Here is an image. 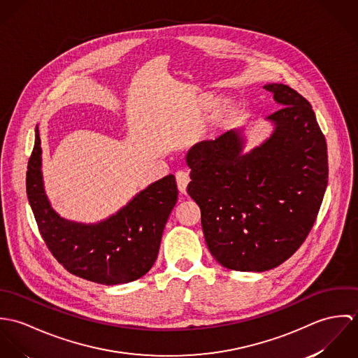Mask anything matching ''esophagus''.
<instances>
[{"label":"esophagus","mask_w":358,"mask_h":358,"mask_svg":"<svg viewBox=\"0 0 358 358\" xmlns=\"http://www.w3.org/2000/svg\"><path fill=\"white\" fill-rule=\"evenodd\" d=\"M175 178H176V183H178V189H179V192H180L182 194H186L187 185H189V182H190V176H189V173H187V172H185V171H179V172H176Z\"/></svg>","instance_id":"esophagus-1"}]
</instances>
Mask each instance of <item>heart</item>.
<instances>
[{"label":"heart","instance_id":"obj_1","mask_svg":"<svg viewBox=\"0 0 358 358\" xmlns=\"http://www.w3.org/2000/svg\"><path fill=\"white\" fill-rule=\"evenodd\" d=\"M215 95L212 94H203L199 99V106L201 108L209 107L212 103L215 102ZM237 113V104L230 98H222L217 102L215 103L209 113L205 117L204 122L200 127L199 136L200 138H208L213 135L216 131L223 128Z\"/></svg>","mask_w":358,"mask_h":358}]
</instances>
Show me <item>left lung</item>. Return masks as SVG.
I'll return each mask as SVG.
<instances>
[{"instance_id": "left-lung-1", "label": "left lung", "mask_w": 358, "mask_h": 358, "mask_svg": "<svg viewBox=\"0 0 358 358\" xmlns=\"http://www.w3.org/2000/svg\"><path fill=\"white\" fill-rule=\"evenodd\" d=\"M263 88L280 108L264 118L271 132L260 145L245 150L241 127L185 157L208 250L237 271H266L294 255L328 185L327 142L310 103L284 84Z\"/></svg>"}]
</instances>
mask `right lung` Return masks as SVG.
I'll return each instance as SVG.
<instances>
[{
    "label": "right lung",
    "mask_w": 358,
    "mask_h": 358,
    "mask_svg": "<svg viewBox=\"0 0 358 358\" xmlns=\"http://www.w3.org/2000/svg\"><path fill=\"white\" fill-rule=\"evenodd\" d=\"M40 132L27 165V199L52 255L71 274L103 285L143 277L158 255L166 220L178 201L175 176L166 175L96 223L62 217L47 196Z\"/></svg>",
    "instance_id": "right-lung-1"
}]
</instances>
